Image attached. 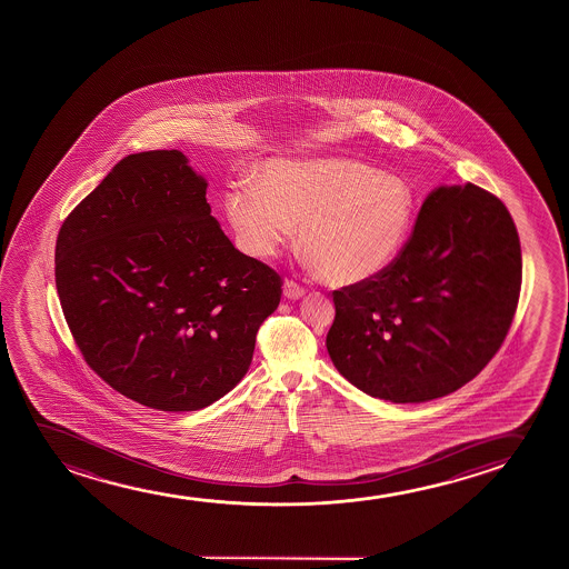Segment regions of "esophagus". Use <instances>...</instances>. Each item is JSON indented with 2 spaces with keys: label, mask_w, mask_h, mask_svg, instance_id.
I'll use <instances>...</instances> for the list:
<instances>
[{
  "label": "esophagus",
  "mask_w": 569,
  "mask_h": 569,
  "mask_svg": "<svg viewBox=\"0 0 569 569\" xmlns=\"http://www.w3.org/2000/svg\"><path fill=\"white\" fill-rule=\"evenodd\" d=\"M283 296L291 299V301H296V299H301L305 296V288H301L297 281L288 280L283 283Z\"/></svg>",
  "instance_id": "esophagus-1"
}]
</instances>
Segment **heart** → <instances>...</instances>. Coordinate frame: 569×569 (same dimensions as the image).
Here are the masks:
<instances>
[{
    "instance_id": "1",
    "label": "heart",
    "mask_w": 569,
    "mask_h": 569,
    "mask_svg": "<svg viewBox=\"0 0 569 569\" xmlns=\"http://www.w3.org/2000/svg\"><path fill=\"white\" fill-rule=\"evenodd\" d=\"M244 249L273 258L301 226L307 262L335 286L379 278L410 241L418 196L400 177L346 157L272 159L227 194Z\"/></svg>"
}]
</instances>
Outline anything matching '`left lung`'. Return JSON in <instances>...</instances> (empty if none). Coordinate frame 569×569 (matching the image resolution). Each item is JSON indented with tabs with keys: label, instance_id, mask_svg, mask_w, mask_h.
I'll return each mask as SVG.
<instances>
[{
	"label": "left lung",
	"instance_id": "left-lung-1",
	"mask_svg": "<svg viewBox=\"0 0 569 569\" xmlns=\"http://www.w3.org/2000/svg\"><path fill=\"white\" fill-rule=\"evenodd\" d=\"M521 278V242L503 202L470 182L436 188L397 262L332 293L330 359L369 397H447L501 348Z\"/></svg>",
	"mask_w": 569,
	"mask_h": 569
}]
</instances>
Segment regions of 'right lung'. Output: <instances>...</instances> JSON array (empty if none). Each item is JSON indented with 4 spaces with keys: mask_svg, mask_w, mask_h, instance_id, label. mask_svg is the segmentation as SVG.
<instances>
[{
    "mask_svg": "<svg viewBox=\"0 0 569 569\" xmlns=\"http://www.w3.org/2000/svg\"><path fill=\"white\" fill-rule=\"evenodd\" d=\"M179 149L133 153L63 221L56 289L87 366L163 412L226 397L281 297L270 266L234 249Z\"/></svg>",
    "mask_w": 569,
    "mask_h": 569,
    "instance_id": "add662e5",
    "label": "right lung"
}]
</instances>
